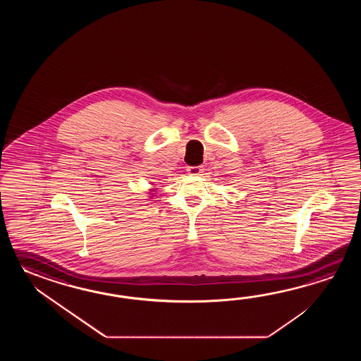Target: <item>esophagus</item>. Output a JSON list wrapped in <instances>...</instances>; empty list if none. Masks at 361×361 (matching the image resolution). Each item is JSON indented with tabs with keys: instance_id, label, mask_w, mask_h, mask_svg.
Segmentation results:
<instances>
[{
	"instance_id": "1",
	"label": "esophagus",
	"mask_w": 361,
	"mask_h": 361,
	"mask_svg": "<svg viewBox=\"0 0 361 361\" xmlns=\"http://www.w3.org/2000/svg\"><path fill=\"white\" fill-rule=\"evenodd\" d=\"M187 171H188L190 176H200L201 171H202V168L201 166H188Z\"/></svg>"
}]
</instances>
